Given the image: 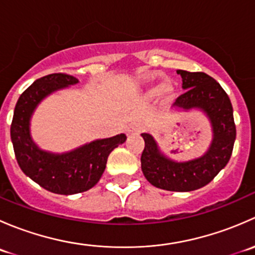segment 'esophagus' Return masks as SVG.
I'll use <instances>...</instances> for the list:
<instances>
[{"mask_svg": "<svg viewBox=\"0 0 255 255\" xmlns=\"http://www.w3.org/2000/svg\"><path fill=\"white\" fill-rule=\"evenodd\" d=\"M144 130V126L142 123H132L130 126H128L127 128V134H139Z\"/></svg>", "mask_w": 255, "mask_h": 255, "instance_id": "34e87169", "label": "esophagus"}]
</instances>
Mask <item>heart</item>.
<instances>
[{
	"label": "heart",
	"instance_id": "obj_1",
	"mask_svg": "<svg viewBox=\"0 0 255 255\" xmlns=\"http://www.w3.org/2000/svg\"><path fill=\"white\" fill-rule=\"evenodd\" d=\"M161 91V86L159 84L156 85H150V86H148L145 89V92H144V95H145L146 99L151 100L154 99V97H156L159 95V92ZM163 92H164V96H165V99H170L171 94H173V87L171 86H164L163 89Z\"/></svg>",
	"mask_w": 255,
	"mask_h": 255
}]
</instances>
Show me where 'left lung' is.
Returning <instances> with one entry per match:
<instances>
[{
  "label": "left lung",
  "instance_id": "obj_1",
  "mask_svg": "<svg viewBox=\"0 0 255 255\" xmlns=\"http://www.w3.org/2000/svg\"><path fill=\"white\" fill-rule=\"evenodd\" d=\"M176 73L181 75L182 89L186 91L177 97L174 106L206 113L212 126V143L200 158L179 163L166 158L150 134L142 133L145 146L140 161L144 176L153 186L168 191H194L212 181L227 165L235 145L236 125L230 97L215 79L205 73Z\"/></svg>",
  "mask_w": 255,
  "mask_h": 255
}]
</instances>
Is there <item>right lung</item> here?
<instances>
[{"instance_id":"add662e5","label":"right lung","mask_w":255,"mask_h":255,"mask_svg":"<svg viewBox=\"0 0 255 255\" xmlns=\"http://www.w3.org/2000/svg\"><path fill=\"white\" fill-rule=\"evenodd\" d=\"M78 82L76 78L63 73L35 80L18 99L11 125V139L19 168L38 185L59 195L79 194L94 187L104 174L110 153L127 139L122 133L63 154L38 148L29 132L35 107L51 92Z\"/></svg>"}]
</instances>
